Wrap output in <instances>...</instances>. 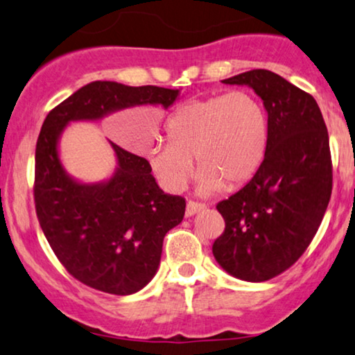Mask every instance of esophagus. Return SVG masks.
I'll return each mask as SVG.
<instances>
[{"label":"esophagus","instance_id":"obj_1","mask_svg":"<svg viewBox=\"0 0 355 355\" xmlns=\"http://www.w3.org/2000/svg\"><path fill=\"white\" fill-rule=\"evenodd\" d=\"M205 205H201V202H195V201H190L187 205V207H185V216L187 217H191V216H195V214H198V212H201L202 209H205Z\"/></svg>","mask_w":355,"mask_h":355}]
</instances>
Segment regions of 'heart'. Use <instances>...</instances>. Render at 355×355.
Masks as SVG:
<instances>
[{
    "label": "heart",
    "instance_id": "1",
    "mask_svg": "<svg viewBox=\"0 0 355 355\" xmlns=\"http://www.w3.org/2000/svg\"><path fill=\"white\" fill-rule=\"evenodd\" d=\"M170 141H157L148 150L150 172L170 193L185 190L193 157L201 170L198 193L212 195L222 188L242 187L261 167L269 126L263 103L247 91L217 94L183 103L167 121Z\"/></svg>",
    "mask_w": 355,
    "mask_h": 355
}]
</instances>
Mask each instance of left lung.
I'll use <instances>...</instances> for the list:
<instances>
[{
	"label": "left lung",
	"instance_id": "left-lung-1",
	"mask_svg": "<svg viewBox=\"0 0 355 355\" xmlns=\"http://www.w3.org/2000/svg\"><path fill=\"white\" fill-rule=\"evenodd\" d=\"M222 83L247 86L261 98L269 139L254 177L217 205L225 230L212 254L230 276L261 282L291 268L323 220L333 188L328 130L315 98L272 71L252 69Z\"/></svg>",
	"mask_w": 355,
	"mask_h": 355
}]
</instances>
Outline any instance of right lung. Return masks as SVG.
<instances>
[{"instance_id": "right-lung-1", "label": "right lung", "mask_w": 355, "mask_h": 355, "mask_svg": "<svg viewBox=\"0 0 355 355\" xmlns=\"http://www.w3.org/2000/svg\"><path fill=\"white\" fill-rule=\"evenodd\" d=\"M180 89L94 81L55 107L35 149V209L40 227L71 276L92 289L135 294L157 272L165 234L185 216L182 196L160 190L149 164L112 143L116 165L105 180L86 183L66 172L60 139L73 121H101L133 107L167 110Z\"/></svg>"}]
</instances>
